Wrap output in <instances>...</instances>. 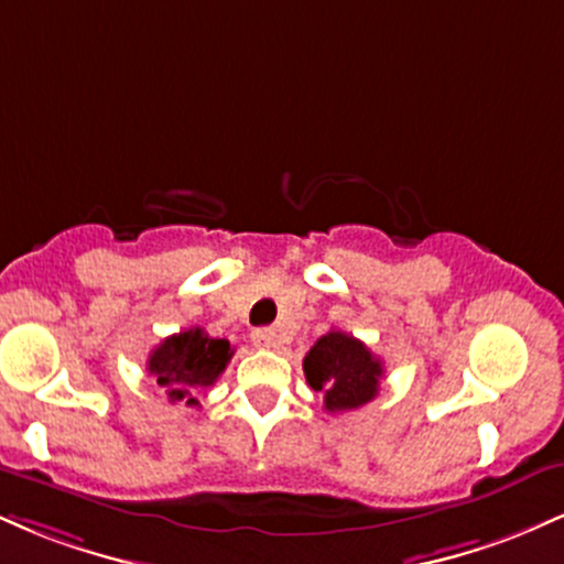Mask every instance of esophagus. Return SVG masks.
<instances>
[{"instance_id":"1","label":"esophagus","mask_w":564,"mask_h":564,"mask_svg":"<svg viewBox=\"0 0 564 564\" xmlns=\"http://www.w3.org/2000/svg\"><path fill=\"white\" fill-rule=\"evenodd\" d=\"M251 341H254V347H260V349L275 347L278 345L275 328H257V332H251Z\"/></svg>"}]
</instances>
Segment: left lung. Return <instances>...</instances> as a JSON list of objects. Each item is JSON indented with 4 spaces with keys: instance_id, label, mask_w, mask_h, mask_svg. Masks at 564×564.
<instances>
[{
    "instance_id": "left-lung-1",
    "label": "left lung",
    "mask_w": 564,
    "mask_h": 564,
    "mask_svg": "<svg viewBox=\"0 0 564 564\" xmlns=\"http://www.w3.org/2000/svg\"><path fill=\"white\" fill-rule=\"evenodd\" d=\"M304 377L315 392H323L328 413L355 411L379 394L384 366L352 334L328 332L304 355Z\"/></svg>"
}]
</instances>
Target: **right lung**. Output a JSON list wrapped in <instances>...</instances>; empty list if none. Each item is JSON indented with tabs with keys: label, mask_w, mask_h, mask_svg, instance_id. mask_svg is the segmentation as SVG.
<instances>
[{
	"label": "right lung",
	"mask_w": 564,
	"mask_h": 564,
	"mask_svg": "<svg viewBox=\"0 0 564 564\" xmlns=\"http://www.w3.org/2000/svg\"><path fill=\"white\" fill-rule=\"evenodd\" d=\"M230 358L232 347L228 339H215L204 328H185L166 336L148 355V371L156 377V384L170 403L198 405L196 390L215 384Z\"/></svg>",
	"instance_id": "add662e5"
}]
</instances>
